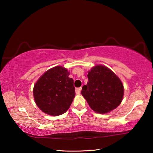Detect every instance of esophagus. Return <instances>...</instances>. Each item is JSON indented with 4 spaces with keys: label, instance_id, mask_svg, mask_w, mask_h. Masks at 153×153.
Instances as JSON below:
<instances>
[{
    "label": "esophagus",
    "instance_id": "1",
    "mask_svg": "<svg viewBox=\"0 0 153 153\" xmlns=\"http://www.w3.org/2000/svg\"><path fill=\"white\" fill-rule=\"evenodd\" d=\"M81 90H82V88L80 87V88H76V94H80V92H81Z\"/></svg>",
    "mask_w": 153,
    "mask_h": 153
}]
</instances>
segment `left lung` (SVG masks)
<instances>
[{
    "instance_id": "obj_1",
    "label": "left lung",
    "mask_w": 153,
    "mask_h": 153,
    "mask_svg": "<svg viewBox=\"0 0 153 153\" xmlns=\"http://www.w3.org/2000/svg\"><path fill=\"white\" fill-rule=\"evenodd\" d=\"M88 82L82 94L90 108L98 113H107L122 101L123 86L120 78L107 67L97 65L88 71Z\"/></svg>"
}]
</instances>
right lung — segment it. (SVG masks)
Returning a JSON list of instances; mask_svg holds the SVG:
<instances>
[{
  "mask_svg": "<svg viewBox=\"0 0 153 153\" xmlns=\"http://www.w3.org/2000/svg\"><path fill=\"white\" fill-rule=\"evenodd\" d=\"M65 68L57 66L45 72L33 88L38 107L50 115H62L69 109L75 97L74 79Z\"/></svg>",
  "mask_w": 153,
  "mask_h": 153,
  "instance_id": "right-lung-1",
  "label": "right lung"
}]
</instances>
